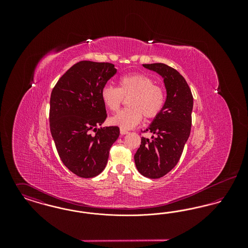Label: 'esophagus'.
<instances>
[{
    "instance_id": "esophagus-1",
    "label": "esophagus",
    "mask_w": 248,
    "mask_h": 248,
    "mask_svg": "<svg viewBox=\"0 0 248 248\" xmlns=\"http://www.w3.org/2000/svg\"><path fill=\"white\" fill-rule=\"evenodd\" d=\"M120 133H121V135H126V134H128V131L125 129H121Z\"/></svg>"
}]
</instances>
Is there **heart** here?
<instances>
[{"label": "heart", "mask_w": 248, "mask_h": 248, "mask_svg": "<svg viewBox=\"0 0 248 248\" xmlns=\"http://www.w3.org/2000/svg\"><path fill=\"white\" fill-rule=\"evenodd\" d=\"M101 99L110 111H117L124 98H128V108L121 110L109 122L121 129H130L142 120L158 116L165 105V92L155 84L154 79L143 73L124 75L119 87L106 84L101 89Z\"/></svg>", "instance_id": "obj_1"}]
</instances>
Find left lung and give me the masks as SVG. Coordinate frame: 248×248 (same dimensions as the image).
<instances>
[{"mask_svg":"<svg viewBox=\"0 0 248 248\" xmlns=\"http://www.w3.org/2000/svg\"><path fill=\"white\" fill-rule=\"evenodd\" d=\"M142 66L164 79L166 99L161 112L146 129L153 134L152 138L142 137L134 158L142 176L160 178L176 166L189 139L193 97L186 80L175 69L163 63Z\"/></svg>","mask_w":248,"mask_h":248,"instance_id":"left-lung-1","label":"left lung"}]
</instances>
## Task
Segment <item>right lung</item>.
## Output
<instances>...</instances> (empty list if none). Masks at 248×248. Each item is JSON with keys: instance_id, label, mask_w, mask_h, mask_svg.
<instances>
[{"instance_id": "right-lung-1", "label": "right lung", "mask_w": 248, "mask_h": 248, "mask_svg": "<svg viewBox=\"0 0 248 248\" xmlns=\"http://www.w3.org/2000/svg\"><path fill=\"white\" fill-rule=\"evenodd\" d=\"M117 72L108 62L80 61L66 71L50 98V131L64 165L78 177L99 175L106 167L118 126L101 125L107 118L101 89ZM94 129L95 135H91Z\"/></svg>"}]
</instances>
